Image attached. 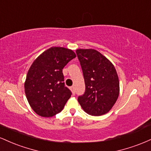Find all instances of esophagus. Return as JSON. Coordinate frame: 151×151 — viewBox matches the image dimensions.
Instances as JSON below:
<instances>
[{
    "mask_svg": "<svg viewBox=\"0 0 151 151\" xmlns=\"http://www.w3.org/2000/svg\"><path fill=\"white\" fill-rule=\"evenodd\" d=\"M70 89H71V91H72V93H73V94H74V93H75V87H74V86H71Z\"/></svg>",
    "mask_w": 151,
    "mask_h": 151,
    "instance_id": "esophagus-1",
    "label": "esophagus"
}]
</instances>
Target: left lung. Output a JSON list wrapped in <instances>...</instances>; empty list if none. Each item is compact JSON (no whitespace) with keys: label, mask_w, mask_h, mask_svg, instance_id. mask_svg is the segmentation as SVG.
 Segmentation results:
<instances>
[{"label":"left lung","mask_w":151,"mask_h":151,"mask_svg":"<svg viewBox=\"0 0 151 151\" xmlns=\"http://www.w3.org/2000/svg\"><path fill=\"white\" fill-rule=\"evenodd\" d=\"M85 92L78 97L84 111L91 116L108 113L119 95V80L115 67L106 57L93 49H78Z\"/></svg>","instance_id":"1"}]
</instances>
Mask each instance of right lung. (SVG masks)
I'll list each match as a JSON object with an SVG mask.
<instances>
[{
    "instance_id": "add662e5",
    "label": "right lung",
    "mask_w": 151,
    "mask_h": 151,
    "mask_svg": "<svg viewBox=\"0 0 151 151\" xmlns=\"http://www.w3.org/2000/svg\"><path fill=\"white\" fill-rule=\"evenodd\" d=\"M76 58L72 50L53 47L45 50L32 64L25 82V93L36 114L52 117L60 113L72 92L64 82L62 70Z\"/></svg>"
}]
</instances>
